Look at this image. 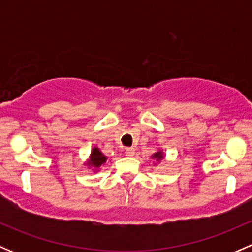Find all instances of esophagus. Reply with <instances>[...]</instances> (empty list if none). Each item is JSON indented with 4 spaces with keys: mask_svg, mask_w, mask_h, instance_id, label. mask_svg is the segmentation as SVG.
<instances>
[{
    "mask_svg": "<svg viewBox=\"0 0 252 252\" xmlns=\"http://www.w3.org/2000/svg\"><path fill=\"white\" fill-rule=\"evenodd\" d=\"M126 156H128V157H131V156H134V154H135V150L133 149V147H126Z\"/></svg>",
    "mask_w": 252,
    "mask_h": 252,
    "instance_id": "obj_1",
    "label": "esophagus"
}]
</instances>
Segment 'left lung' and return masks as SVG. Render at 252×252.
Instances as JSON below:
<instances>
[{"label":"left lung","mask_w":252,"mask_h":252,"mask_svg":"<svg viewBox=\"0 0 252 252\" xmlns=\"http://www.w3.org/2000/svg\"><path fill=\"white\" fill-rule=\"evenodd\" d=\"M152 158H155L156 161H161L162 158H163V151H157L156 154L152 155Z\"/></svg>","instance_id":"8db88e82"}]
</instances>
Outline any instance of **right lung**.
Returning a JSON list of instances; mask_svg holds the SVG:
<instances>
[{
    "label": "right lung",
    "mask_w": 252,
    "mask_h": 252,
    "mask_svg": "<svg viewBox=\"0 0 252 252\" xmlns=\"http://www.w3.org/2000/svg\"><path fill=\"white\" fill-rule=\"evenodd\" d=\"M106 159H107V157H106L105 155L100 151V149H97V147H94L93 151H91L90 157H89L88 166L94 167V168L97 169V168H100L102 164H105Z\"/></svg>",
    "instance_id": "add662e5"
}]
</instances>
